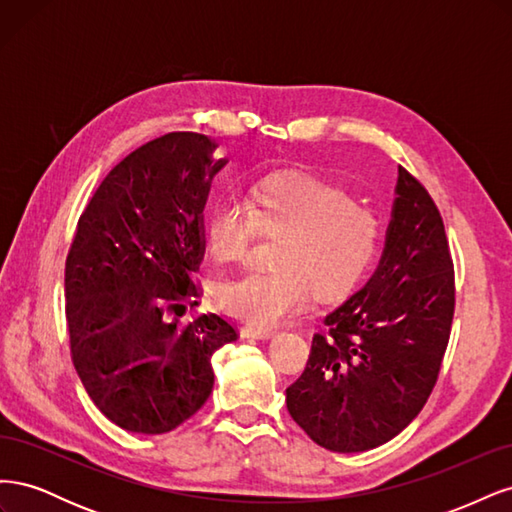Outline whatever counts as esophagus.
I'll return each instance as SVG.
<instances>
[{
    "mask_svg": "<svg viewBox=\"0 0 512 512\" xmlns=\"http://www.w3.org/2000/svg\"><path fill=\"white\" fill-rule=\"evenodd\" d=\"M241 337L245 339H269L275 335L273 329H260V327H252V324H245V327H241Z\"/></svg>",
    "mask_w": 512,
    "mask_h": 512,
    "instance_id": "obj_1",
    "label": "esophagus"
}]
</instances>
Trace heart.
Here are the masks:
<instances>
[{"instance_id": "1", "label": "heart", "mask_w": 512, "mask_h": 512, "mask_svg": "<svg viewBox=\"0 0 512 512\" xmlns=\"http://www.w3.org/2000/svg\"><path fill=\"white\" fill-rule=\"evenodd\" d=\"M277 237L273 271L243 273L218 290L230 316L254 327H275L299 312L309 294L339 299L361 280L378 245V220L346 192L303 173L258 179L243 203L218 196L203 220L207 252L215 262H237L252 235Z\"/></svg>"}]
</instances>
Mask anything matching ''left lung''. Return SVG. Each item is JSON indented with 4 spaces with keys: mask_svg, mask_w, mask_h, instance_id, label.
<instances>
[{
    "mask_svg": "<svg viewBox=\"0 0 512 512\" xmlns=\"http://www.w3.org/2000/svg\"><path fill=\"white\" fill-rule=\"evenodd\" d=\"M380 265L324 316L290 416L333 453H363L404 431L438 380L455 312L453 260L427 190L399 166Z\"/></svg>",
    "mask_w": 512,
    "mask_h": 512,
    "instance_id": "8db88e82",
    "label": "left lung"
}]
</instances>
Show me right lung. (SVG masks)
<instances>
[{"mask_svg":"<svg viewBox=\"0 0 512 512\" xmlns=\"http://www.w3.org/2000/svg\"><path fill=\"white\" fill-rule=\"evenodd\" d=\"M209 136L170 132L119 162L81 215L66 262L70 350L96 408L132 433H166L205 406L211 356L237 331L198 305ZM175 311L178 316L170 319Z\"/></svg>","mask_w":512,"mask_h":512,"instance_id":"right-lung-1","label":"right lung"}]
</instances>
